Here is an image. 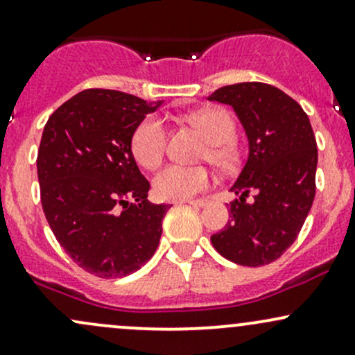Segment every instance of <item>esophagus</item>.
Wrapping results in <instances>:
<instances>
[{
  "label": "esophagus",
  "instance_id": "esophagus-1",
  "mask_svg": "<svg viewBox=\"0 0 355 355\" xmlns=\"http://www.w3.org/2000/svg\"><path fill=\"white\" fill-rule=\"evenodd\" d=\"M178 203H188V205H191V207L203 208L205 205H207V201L205 200H186V201H178Z\"/></svg>",
  "mask_w": 355,
  "mask_h": 355
}]
</instances>
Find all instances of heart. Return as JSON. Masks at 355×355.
Returning a JSON list of instances; mask_svg holds the SVG:
<instances>
[{
	"label": "heart",
	"instance_id": "heart-1",
	"mask_svg": "<svg viewBox=\"0 0 355 355\" xmlns=\"http://www.w3.org/2000/svg\"><path fill=\"white\" fill-rule=\"evenodd\" d=\"M188 121L201 130L209 147L205 157L220 167H230L235 161L232 139L235 137L234 118L227 110L208 108L193 112ZM167 147L166 127L157 116H148L135 128L132 137V152L139 164L154 169L162 162ZM211 184V174L205 167L171 164L164 167L154 179V189L161 200L186 201L200 194Z\"/></svg>",
	"mask_w": 355,
	"mask_h": 355
}]
</instances>
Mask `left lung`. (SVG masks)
Returning <instances> with one entry per match:
<instances>
[{"mask_svg":"<svg viewBox=\"0 0 355 355\" xmlns=\"http://www.w3.org/2000/svg\"><path fill=\"white\" fill-rule=\"evenodd\" d=\"M208 100L230 105L249 139L247 161L230 188L239 198L228 205L230 220L211 243L235 264H269L291 247L313 205V128L298 103L264 83L223 86Z\"/></svg>","mask_w":355,"mask_h":355,"instance_id":"1","label":"left lung"}]
</instances>
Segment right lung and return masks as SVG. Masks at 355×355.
I'll return each mask as SVG.
<instances>
[{
  "label": "right lung",
  "instance_id": "right-lung-1",
  "mask_svg": "<svg viewBox=\"0 0 355 355\" xmlns=\"http://www.w3.org/2000/svg\"><path fill=\"white\" fill-rule=\"evenodd\" d=\"M147 103L115 89H86L52 113L42 133L37 174L45 218L72 261L98 277L135 272L152 257L171 205L147 201L132 137Z\"/></svg>",
  "mask_w": 355,
  "mask_h": 355
}]
</instances>
